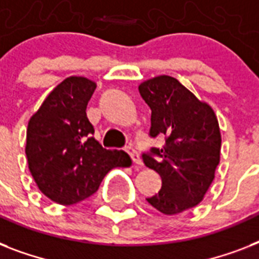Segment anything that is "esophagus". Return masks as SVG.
Here are the masks:
<instances>
[{
    "mask_svg": "<svg viewBox=\"0 0 259 259\" xmlns=\"http://www.w3.org/2000/svg\"><path fill=\"white\" fill-rule=\"evenodd\" d=\"M126 152H127V154L132 157V160H133V162L136 165L142 166V160L141 157H140V154L137 153V150L134 149V148H132V146H127V148H126Z\"/></svg>",
    "mask_w": 259,
    "mask_h": 259,
    "instance_id": "esophagus-1",
    "label": "esophagus"
}]
</instances>
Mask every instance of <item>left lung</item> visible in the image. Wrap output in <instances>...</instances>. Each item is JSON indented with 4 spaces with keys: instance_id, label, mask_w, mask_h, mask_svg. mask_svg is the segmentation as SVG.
Here are the masks:
<instances>
[{
    "instance_id": "1",
    "label": "left lung",
    "mask_w": 259,
    "mask_h": 259,
    "mask_svg": "<svg viewBox=\"0 0 259 259\" xmlns=\"http://www.w3.org/2000/svg\"><path fill=\"white\" fill-rule=\"evenodd\" d=\"M138 91L152 110L150 137L165 138L161 149L142 153L162 181L146 200L165 215L180 213L199 204L213 181L222 146L218 118L208 103L168 75L142 82Z\"/></svg>"
}]
</instances>
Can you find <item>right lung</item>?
Listing matches in <instances>:
<instances>
[{
	"mask_svg": "<svg viewBox=\"0 0 259 259\" xmlns=\"http://www.w3.org/2000/svg\"><path fill=\"white\" fill-rule=\"evenodd\" d=\"M97 84L70 76L55 87L26 129L25 153L38 189L55 203L71 205L95 193L115 166H130L123 150L103 149L86 115Z\"/></svg>",
	"mask_w": 259,
	"mask_h": 259,
	"instance_id": "right-lung-1",
	"label": "right lung"
}]
</instances>
